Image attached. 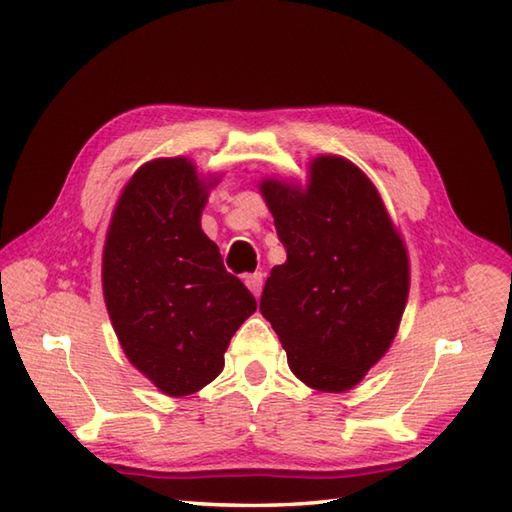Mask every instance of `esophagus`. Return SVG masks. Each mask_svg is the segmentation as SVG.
I'll return each instance as SVG.
<instances>
[{
    "mask_svg": "<svg viewBox=\"0 0 512 512\" xmlns=\"http://www.w3.org/2000/svg\"><path fill=\"white\" fill-rule=\"evenodd\" d=\"M244 284L248 286V290L253 292L255 297L262 295V286H264V275L262 273H253V275H246L244 277Z\"/></svg>",
    "mask_w": 512,
    "mask_h": 512,
    "instance_id": "obj_1",
    "label": "esophagus"
}]
</instances>
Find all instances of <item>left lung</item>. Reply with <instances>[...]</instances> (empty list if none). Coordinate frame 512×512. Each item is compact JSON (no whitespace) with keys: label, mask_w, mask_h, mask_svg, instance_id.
Masks as SVG:
<instances>
[{"label":"left lung","mask_w":512,"mask_h":512,"mask_svg":"<svg viewBox=\"0 0 512 512\" xmlns=\"http://www.w3.org/2000/svg\"><path fill=\"white\" fill-rule=\"evenodd\" d=\"M286 264L259 310L301 383L341 394L394 343L409 297V255L374 182L341 156L308 162V184L259 182Z\"/></svg>","instance_id":"obj_1"}]
</instances>
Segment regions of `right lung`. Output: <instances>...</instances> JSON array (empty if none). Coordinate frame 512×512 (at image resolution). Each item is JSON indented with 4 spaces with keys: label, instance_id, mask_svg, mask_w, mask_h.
Returning a JSON list of instances; mask_svg holds the SVG:
<instances>
[{
    "label": "right lung",
    "instance_id": "obj_1",
    "mask_svg": "<svg viewBox=\"0 0 512 512\" xmlns=\"http://www.w3.org/2000/svg\"><path fill=\"white\" fill-rule=\"evenodd\" d=\"M217 182L189 158L149 160L125 184L105 237L103 297L118 343L173 398L220 376L233 334L257 310L202 231Z\"/></svg>",
    "mask_w": 512,
    "mask_h": 512
}]
</instances>
